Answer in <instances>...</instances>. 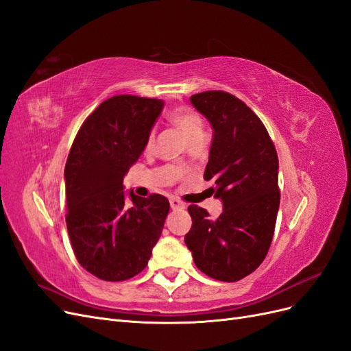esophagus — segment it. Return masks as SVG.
<instances>
[{
    "mask_svg": "<svg viewBox=\"0 0 351 351\" xmlns=\"http://www.w3.org/2000/svg\"><path fill=\"white\" fill-rule=\"evenodd\" d=\"M170 206H171V209L173 210H183V209H186V204L181 202V200H178V199H170Z\"/></svg>",
    "mask_w": 351,
    "mask_h": 351,
    "instance_id": "esophagus-1",
    "label": "esophagus"
}]
</instances>
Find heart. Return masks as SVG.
Segmentation results:
<instances>
[{"label":"heart","mask_w":351,"mask_h":351,"mask_svg":"<svg viewBox=\"0 0 351 351\" xmlns=\"http://www.w3.org/2000/svg\"><path fill=\"white\" fill-rule=\"evenodd\" d=\"M170 120L181 132H183V135L187 138V141L204 135L202 119L196 112H193L191 108H186V107L174 108V110L170 113ZM152 141H154V136L151 134L147 141V148L151 147Z\"/></svg>","instance_id":"obj_1"}]
</instances>
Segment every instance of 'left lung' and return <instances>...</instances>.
Wrapping results in <instances>:
<instances>
[{
    "label": "left lung",
    "mask_w": 351,
    "mask_h": 351,
    "mask_svg": "<svg viewBox=\"0 0 351 351\" xmlns=\"http://www.w3.org/2000/svg\"><path fill=\"white\" fill-rule=\"evenodd\" d=\"M191 104L213 129L204 180L215 183L223 212L210 219L190 204L184 237L197 269L212 279L238 282L256 270L270 248L280 204L279 158L258 116L225 91L193 94Z\"/></svg>",
    "instance_id": "obj_1"
}]
</instances>
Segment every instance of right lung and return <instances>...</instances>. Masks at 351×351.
<instances>
[{
    "label": "right lung",
    "instance_id": "obj_1",
    "mask_svg": "<svg viewBox=\"0 0 351 351\" xmlns=\"http://www.w3.org/2000/svg\"><path fill=\"white\" fill-rule=\"evenodd\" d=\"M162 100L114 95L86 119L65 165L66 228L78 263L106 282L147 267L170 202L161 195L125 200L123 177L147 147Z\"/></svg>",
    "mask_w": 351,
    "mask_h": 351
}]
</instances>
